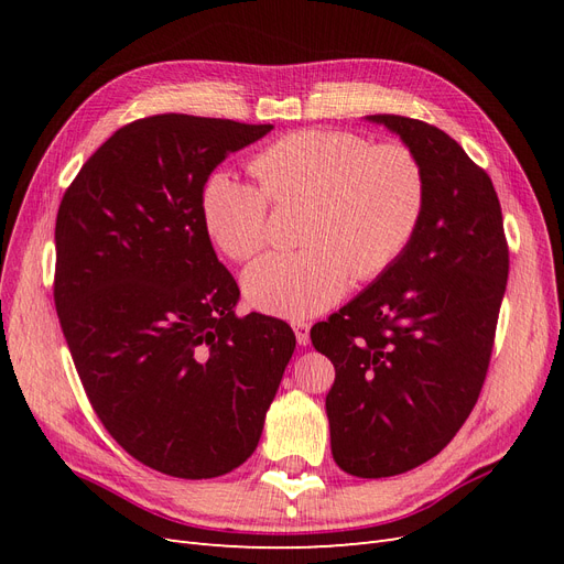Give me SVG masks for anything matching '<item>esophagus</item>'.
<instances>
[{"instance_id":"1","label":"esophagus","mask_w":564,"mask_h":564,"mask_svg":"<svg viewBox=\"0 0 564 564\" xmlns=\"http://www.w3.org/2000/svg\"><path fill=\"white\" fill-rule=\"evenodd\" d=\"M294 334H296L299 346H308V340H311V324H308V322H294Z\"/></svg>"}]
</instances>
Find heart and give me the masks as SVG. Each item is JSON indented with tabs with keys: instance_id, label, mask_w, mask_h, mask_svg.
<instances>
[{
	"instance_id": "b5f03b06",
	"label": "heart",
	"mask_w": 564,
	"mask_h": 564,
	"mask_svg": "<svg viewBox=\"0 0 564 564\" xmlns=\"http://www.w3.org/2000/svg\"><path fill=\"white\" fill-rule=\"evenodd\" d=\"M261 185L216 174L202 216L230 259L247 261L268 242L270 200L311 204L301 251H275L247 268L242 289L256 311L305 319L344 299L352 275L373 280L416 237L429 204V174L398 141L373 145L340 129H301L265 145L251 162Z\"/></svg>"
}]
</instances>
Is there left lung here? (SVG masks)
I'll return each mask as SVG.
<instances>
[{"label":"left lung","instance_id":"obj_1","mask_svg":"<svg viewBox=\"0 0 564 564\" xmlns=\"http://www.w3.org/2000/svg\"><path fill=\"white\" fill-rule=\"evenodd\" d=\"M421 158L429 204L402 259L311 329L336 379L332 454L357 477L412 470L445 449L487 377L508 280L501 204L485 169L442 129L369 115Z\"/></svg>","mask_w":564,"mask_h":564}]
</instances>
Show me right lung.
Returning <instances> with one entry per match:
<instances>
[{
  "label": "right lung",
  "instance_id": "obj_1",
  "mask_svg": "<svg viewBox=\"0 0 564 564\" xmlns=\"http://www.w3.org/2000/svg\"><path fill=\"white\" fill-rule=\"evenodd\" d=\"M272 124L155 115L84 162L56 216L54 301L87 398L143 466L207 480L242 466L296 336L216 259L202 193Z\"/></svg>",
  "mask_w": 564,
  "mask_h": 564
}]
</instances>
